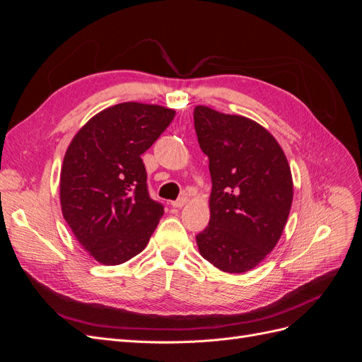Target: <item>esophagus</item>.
I'll list each match as a JSON object with an SVG mask.
<instances>
[{
	"instance_id": "34e87169",
	"label": "esophagus",
	"mask_w": 362,
	"mask_h": 362,
	"mask_svg": "<svg viewBox=\"0 0 362 362\" xmlns=\"http://www.w3.org/2000/svg\"><path fill=\"white\" fill-rule=\"evenodd\" d=\"M187 198H185V196H181V198H178L177 201H173L172 202V206H175V208H181V206H184L185 204H187Z\"/></svg>"
}]
</instances>
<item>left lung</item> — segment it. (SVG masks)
Segmentation results:
<instances>
[{"label": "left lung", "mask_w": 362, "mask_h": 362, "mask_svg": "<svg viewBox=\"0 0 362 362\" xmlns=\"http://www.w3.org/2000/svg\"><path fill=\"white\" fill-rule=\"evenodd\" d=\"M199 146L210 160V222L196 235L201 255L226 273H245L279 242L293 202L282 148L255 120L194 107Z\"/></svg>", "instance_id": "obj_1"}]
</instances>
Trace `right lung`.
Returning <instances> with one entry per match:
<instances>
[{"label":"right lung","mask_w":362,"mask_h":362,"mask_svg":"<svg viewBox=\"0 0 362 362\" xmlns=\"http://www.w3.org/2000/svg\"><path fill=\"white\" fill-rule=\"evenodd\" d=\"M175 110L122 103L78 129L60 170L64 221L98 262L117 266L140 254L164 208L148 194L141 154L169 127Z\"/></svg>","instance_id":"obj_1"}]
</instances>
